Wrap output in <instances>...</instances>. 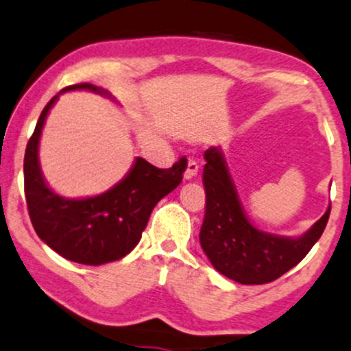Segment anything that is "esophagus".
Returning <instances> with one entry per match:
<instances>
[{
  "label": "esophagus",
  "mask_w": 351,
  "mask_h": 351,
  "mask_svg": "<svg viewBox=\"0 0 351 351\" xmlns=\"http://www.w3.org/2000/svg\"><path fill=\"white\" fill-rule=\"evenodd\" d=\"M198 174V164L197 161H193V159H189L187 162V167H185V172H184V179L189 180V179H193Z\"/></svg>",
  "instance_id": "esophagus-1"
}]
</instances>
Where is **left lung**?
Returning a JSON list of instances; mask_svg holds the SVG:
<instances>
[{
    "label": "left lung",
    "instance_id": "obj_1",
    "mask_svg": "<svg viewBox=\"0 0 351 351\" xmlns=\"http://www.w3.org/2000/svg\"><path fill=\"white\" fill-rule=\"evenodd\" d=\"M205 161L206 205L200 244L211 265L242 285L270 283L298 265L322 236L330 205L304 234H270L255 228L245 216L221 149L211 146L205 151Z\"/></svg>",
    "mask_w": 351,
    "mask_h": 351
}]
</instances>
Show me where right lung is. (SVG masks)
Masks as SVG:
<instances>
[{
  "label": "right lung",
  "mask_w": 351,
  "mask_h": 351,
  "mask_svg": "<svg viewBox=\"0 0 351 351\" xmlns=\"http://www.w3.org/2000/svg\"><path fill=\"white\" fill-rule=\"evenodd\" d=\"M86 89L110 97L107 90L89 83L73 84L64 90ZM60 93V94H62ZM42 110L24 156V192L29 216L37 236L68 261L83 265H102L132 252L158 202L182 182L184 159L169 169H159L136 158L127 176L101 195L64 198L43 179L38 164V141L51 106Z\"/></svg>",
  "instance_id": "obj_1"
}]
</instances>
